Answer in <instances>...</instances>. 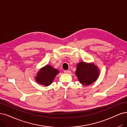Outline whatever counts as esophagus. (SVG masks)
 <instances>
[{
  "label": "esophagus",
  "instance_id": "34e87169",
  "mask_svg": "<svg viewBox=\"0 0 127 127\" xmlns=\"http://www.w3.org/2000/svg\"><path fill=\"white\" fill-rule=\"evenodd\" d=\"M64 72L65 73H66V74H69V73H71V71H70V70H65Z\"/></svg>",
  "mask_w": 127,
  "mask_h": 127
}]
</instances>
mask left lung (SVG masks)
<instances>
[{
  "mask_svg": "<svg viewBox=\"0 0 127 127\" xmlns=\"http://www.w3.org/2000/svg\"><path fill=\"white\" fill-rule=\"evenodd\" d=\"M78 80L83 85H89L96 81L99 76V69L94 64L80 62L75 72Z\"/></svg>",
  "mask_w": 127,
  "mask_h": 127,
  "instance_id": "8db88e82",
  "label": "left lung"
}]
</instances>
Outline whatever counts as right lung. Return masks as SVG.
Wrapping results in <instances>:
<instances>
[{"label":"right lung","instance_id":"1","mask_svg":"<svg viewBox=\"0 0 127 127\" xmlns=\"http://www.w3.org/2000/svg\"><path fill=\"white\" fill-rule=\"evenodd\" d=\"M59 73L58 69L54 68L50 65H46L40 70L35 78L37 83L48 86L51 85L55 76Z\"/></svg>","mask_w":127,"mask_h":127}]
</instances>
